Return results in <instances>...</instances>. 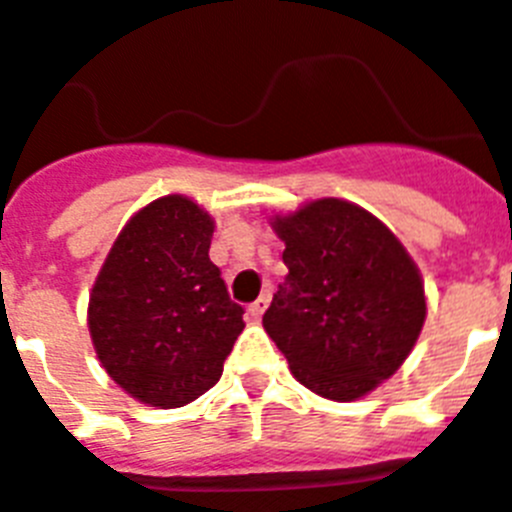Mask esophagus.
Returning a JSON list of instances; mask_svg holds the SVG:
<instances>
[{"label": "esophagus", "mask_w": 512, "mask_h": 512, "mask_svg": "<svg viewBox=\"0 0 512 512\" xmlns=\"http://www.w3.org/2000/svg\"><path fill=\"white\" fill-rule=\"evenodd\" d=\"M267 306H269V293H264V296H259L251 306H248V314H251L253 320H261L264 312H267Z\"/></svg>", "instance_id": "obj_1"}]
</instances>
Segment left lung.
<instances>
[{
	"mask_svg": "<svg viewBox=\"0 0 512 512\" xmlns=\"http://www.w3.org/2000/svg\"><path fill=\"white\" fill-rule=\"evenodd\" d=\"M288 277L264 330L293 378L333 402H357L388 380L418 343L425 285L399 237L343 198L269 216Z\"/></svg>",
	"mask_w": 512,
	"mask_h": 512,
	"instance_id": "8db88e82",
	"label": "left lung"
}]
</instances>
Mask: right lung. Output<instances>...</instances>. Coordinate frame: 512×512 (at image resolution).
I'll list each match as a JSON object with an SVG mask.
<instances>
[{
    "instance_id": "obj_1",
    "label": "right lung",
    "mask_w": 512,
    "mask_h": 512,
    "mask_svg": "<svg viewBox=\"0 0 512 512\" xmlns=\"http://www.w3.org/2000/svg\"><path fill=\"white\" fill-rule=\"evenodd\" d=\"M211 237L214 216L185 195H163L124 224L94 277V354L147 407L174 410L206 394L243 333V306L208 259Z\"/></svg>"
}]
</instances>
